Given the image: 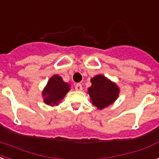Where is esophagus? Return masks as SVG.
<instances>
[{
  "label": "esophagus",
  "mask_w": 159,
  "mask_h": 159,
  "mask_svg": "<svg viewBox=\"0 0 159 159\" xmlns=\"http://www.w3.org/2000/svg\"><path fill=\"white\" fill-rule=\"evenodd\" d=\"M75 90L77 91H81L82 89H83L81 84H76L75 85Z\"/></svg>",
  "instance_id": "esophagus-1"
}]
</instances>
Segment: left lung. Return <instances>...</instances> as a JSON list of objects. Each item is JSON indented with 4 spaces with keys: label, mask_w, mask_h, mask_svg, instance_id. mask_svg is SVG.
Instances as JSON below:
<instances>
[{
    "label": "left lung",
    "mask_w": 159,
    "mask_h": 159,
    "mask_svg": "<svg viewBox=\"0 0 159 159\" xmlns=\"http://www.w3.org/2000/svg\"><path fill=\"white\" fill-rule=\"evenodd\" d=\"M92 85L89 88V94L92 103L99 109L109 106L115 101L119 95V89L115 84L99 75L91 79Z\"/></svg>",
    "instance_id": "1"
}]
</instances>
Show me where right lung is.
Returning a JSON list of instances; mask_svg holds the SVG:
<instances>
[{
	"label": "right lung",
	"mask_w": 159,
	"mask_h": 159,
	"mask_svg": "<svg viewBox=\"0 0 159 159\" xmlns=\"http://www.w3.org/2000/svg\"><path fill=\"white\" fill-rule=\"evenodd\" d=\"M69 90L70 84L65 83L60 76L53 75L43 91V97L45 98L44 102L51 106L58 105Z\"/></svg>",
	"instance_id": "1"
}]
</instances>
